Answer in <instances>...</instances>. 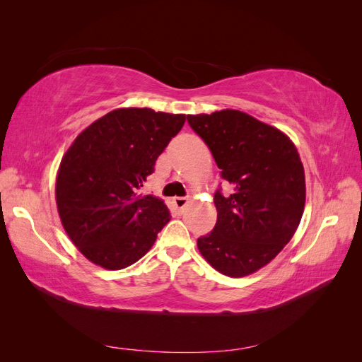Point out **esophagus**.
Returning a JSON list of instances; mask_svg holds the SVG:
<instances>
[{"instance_id": "obj_1", "label": "esophagus", "mask_w": 362, "mask_h": 362, "mask_svg": "<svg viewBox=\"0 0 362 362\" xmlns=\"http://www.w3.org/2000/svg\"><path fill=\"white\" fill-rule=\"evenodd\" d=\"M187 202H189V199L187 198H173L172 199V204H173V206H175V210H178V211H181L182 208L187 205Z\"/></svg>"}]
</instances>
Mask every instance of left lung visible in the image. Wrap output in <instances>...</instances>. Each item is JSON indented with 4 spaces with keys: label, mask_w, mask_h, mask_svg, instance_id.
Segmentation results:
<instances>
[{
    "label": "left lung",
    "mask_w": 362,
    "mask_h": 362,
    "mask_svg": "<svg viewBox=\"0 0 362 362\" xmlns=\"http://www.w3.org/2000/svg\"><path fill=\"white\" fill-rule=\"evenodd\" d=\"M187 122L210 148L233 194L214 193L217 222L198 249L226 276L264 267L298 229L305 206V172L293 141L247 113L189 115Z\"/></svg>",
    "instance_id": "obj_1"
}]
</instances>
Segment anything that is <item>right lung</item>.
I'll list each match as a JSON object with an SVG mask.
<instances>
[{"label":"right lung","instance_id":"right-lung-1","mask_svg":"<svg viewBox=\"0 0 362 362\" xmlns=\"http://www.w3.org/2000/svg\"><path fill=\"white\" fill-rule=\"evenodd\" d=\"M185 115L117 108L74 140L56 182L64 231L81 254L108 270L134 264L170 221L169 208L140 189Z\"/></svg>","mask_w":362,"mask_h":362}]
</instances>
